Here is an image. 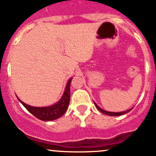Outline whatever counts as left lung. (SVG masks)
<instances>
[{"mask_svg":"<svg viewBox=\"0 0 156 156\" xmlns=\"http://www.w3.org/2000/svg\"><path fill=\"white\" fill-rule=\"evenodd\" d=\"M94 105H95V106L98 108V110H100L101 112L104 113V114L106 115H110V116H119V115H124V114H126V113L128 112H130V110L132 109V108H130V109H128L127 110V111H124V112H108V111H106V110H103V108H101L99 106H97V104H96L94 102Z\"/></svg>","mask_w":156,"mask_h":156,"instance_id":"left-lung-1","label":"left lung"}]
</instances>
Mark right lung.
Wrapping results in <instances>:
<instances>
[{"instance_id": "add662e5", "label": "right lung", "mask_w": 156, "mask_h": 156, "mask_svg": "<svg viewBox=\"0 0 156 156\" xmlns=\"http://www.w3.org/2000/svg\"><path fill=\"white\" fill-rule=\"evenodd\" d=\"M72 78H69L63 95L60 100L55 104L46 107H35L27 105L18 98L19 101L25 106L30 113L42 121H53L60 118L68 109L70 100V84Z\"/></svg>"}]
</instances>
